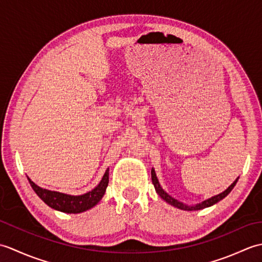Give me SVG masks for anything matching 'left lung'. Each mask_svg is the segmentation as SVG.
I'll list each match as a JSON object with an SVG mask.
<instances>
[{"mask_svg": "<svg viewBox=\"0 0 262 262\" xmlns=\"http://www.w3.org/2000/svg\"><path fill=\"white\" fill-rule=\"evenodd\" d=\"M151 174H152V182H153V185H154V188H155V190H157V192L159 193V196L162 198L163 200H165L166 203L168 204H170V205H172V206H174V207H177V208H180V209H183V210H199V209H204V208H206V207H209V206H213L214 204H216V203H219L220 200H222L223 198H225L227 194H229L230 192H231V190L233 188H234V186L236 185V182H237V179L232 183V185L226 189L225 191H223V192H221V193H219V194H216V196H214V197H211V198H208L207 200H204L203 203H200V204H197V205H194V206H188V205H185V204H182V203H180V202H178L177 199H174V198H172L170 194H168L166 193L163 189H162V187H161V185H160V182H159V180H158V177H157V174H155V171H154V169H152V171H151Z\"/></svg>", "mask_w": 262, "mask_h": 262, "instance_id": "8db88e82", "label": "left lung"}]
</instances>
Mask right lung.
<instances>
[{"mask_svg":"<svg viewBox=\"0 0 262 262\" xmlns=\"http://www.w3.org/2000/svg\"><path fill=\"white\" fill-rule=\"evenodd\" d=\"M28 180H29L33 191H35L38 194V197L40 198L43 203L47 204L49 207L63 211V213L77 214L92 208L93 206H96L100 200H101L105 192V189L108 187L109 169L105 170L101 181H100V183L96 188L84 194H81V196H71V194H66L58 191L47 190V189H42L37 186L35 182H32L29 179V178H28Z\"/></svg>","mask_w":262,"mask_h":262,"instance_id":"1","label":"right lung"}]
</instances>
